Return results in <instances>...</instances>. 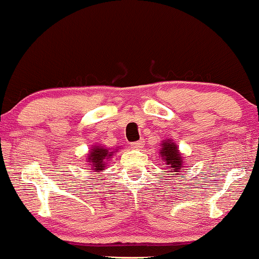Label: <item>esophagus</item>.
<instances>
[{
	"label": "esophagus",
	"mask_w": 259,
	"mask_h": 259,
	"mask_svg": "<svg viewBox=\"0 0 259 259\" xmlns=\"http://www.w3.org/2000/svg\"><path fill=\"white\" fill-rule=\"evenodd\" d=\"M132 147L134 148V150H141V148L144 147V141H142V140H140V141L133 142Z\"/></svg>",
	"instance_id": "34e87169"
}]
</instances>
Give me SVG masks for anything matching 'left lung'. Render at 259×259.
<instances>
[{
  "label": "left lung",
  "instance_id": "1",
  "mask_svg": "<svg viewBox=\"0 0 259 259\" xmlns=\"http://www.w3.org/2000/svg\"><path fill=\"white\" fill-rule=\"evenodd\" d=\"M159 154L162 156V159L164 160L168 167L169 173H177L180 175L183 171V167L185 164V160L183 159V156L178 150V146L171 141L170 139L164 140L160 144Z\"/></svg>",
  "mask_w": 259,
  "mask_h": 259
}]
</instances>
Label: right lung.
I'll return each instance as SVG.
<instances>
[{
    "label": "right lung",
    "instance_id": "add662e5",
    "mask_svg": "<svg viewBox=\"0 0 259 259\" xmlns=\"http://www.w3.org/2000/svg\"><path fill=\"white\" fill-rule=\"evenodd\" d=\"M115 151L111 152V148H106L103 146H92L90 153L86 156V162L91 165L94 171L100 173L106 167V160H108L113 156Z\"/></svg>",
    "mask_w": 259,
    "mask_h": 259
}]
</instances>
